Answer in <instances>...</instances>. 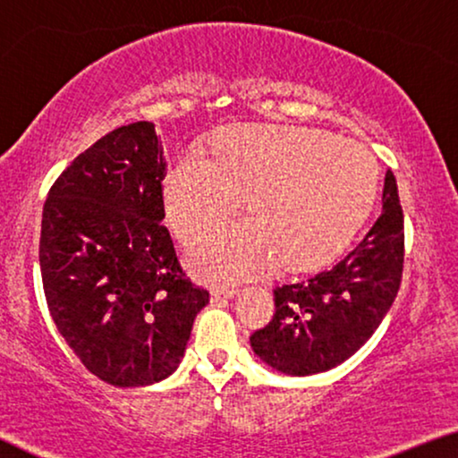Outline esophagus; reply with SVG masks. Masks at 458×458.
<instances>
[{
    "instance_id": "esophagus-1",
    "label": "esophagus",
    "mask_w": 458,
    "mask_h": 458,
    "mask_svg": "<svg viewBox=\"0 0 458 458\" xmlns=\"http://www.w3.org/2000/svg\"><path fill=\"white\" fill-rule=\"evenodd\" d=\"M236 294L234 288H216L211 292V302H222V300H228Z\"/></svg>"
}]
</instances>
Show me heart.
<instances>
[{
  "instance_id": "1",
  "label": "heart",
  "mask_w": 458,
  "mask_h": 458,
  "mask_svg": "<svg viewBox=\"0 0 458 458\" xmlns=\"http://www.w3.org/2000/svg\"><path fill=\"white\" fill-rule=\"evenodd\" d=\"M377 187L366 148L296 125L230 127L211 141V158L187 149L162 181L181 238L226 220L249 195L250 220L211 228L189 247V267L209 284L238 282L277 261L288 271L329 263L370 214Z\"/></svg>"
}]
</instances>
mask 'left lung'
<instances>
[{"label":"left lung","mask_w":458,"mask_h":458,"mask_svg":"<svg viewBox=\"0 0 458 458\" xmlns=\"http://www.w3.org/2000/svg\"><path fill=\"white\" fill-rule=\"evenodd\" d=\"M405 234L397 179L388 170L382 214L335 267L273 290L276 315L250 335L265 364L292 377L325 372L352 358L397 296Z\"/></svg>","instance_id":"left-lung-1"}]
</instances>
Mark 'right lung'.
Masks as SVG:
<instances>
[{
	"label": "right lung",
	"instance_id": "right-lung-1",
	"mask_svg": "<svg viewBox=\"0 0 458 458\" xmlns=\"http://www.w3.org/2000/svg\"><path fill=\"white\" fill-rule=\"evenodd\" d=\"M164 173L154 123H129L81 152L43 208L47 306L86 370L114 386L173 374L209 302L162 224Z\"/></svg>",
	"mask_w": 458,
	"mask_h": 458
}]
</instances>
